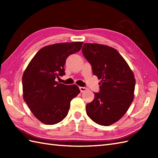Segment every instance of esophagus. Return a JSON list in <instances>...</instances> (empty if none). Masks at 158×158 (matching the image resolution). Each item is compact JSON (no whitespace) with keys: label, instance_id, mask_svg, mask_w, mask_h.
Returning <instances> with one entry per match:
<instances>
[{"label":"esophagus","instance_id":"34e87169","mask_svg":"<svg viewBox=\"0 0 158 158\" xmlns=\"http://www.w3.org/2000/svg\"><path fill=\"white\" fill-rule=\"evenodd\" d=\"M79 89H80V91H81V92H84L87 90V88H85V87H80Z\"/></svg>","mask_w":158,"mask_h":158}]
</instances>
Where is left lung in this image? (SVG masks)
Listing matches in <instances>:
<instances>
[{
    "instance_id": "obj_1",
    "label": "left lung",
    "mask_w": 158,
    "mask_h": 158,
    "mask_svg": "<svg viewBox=\"0 0 158 158\" xmlns=\"http://www.w3.org/2000/svg\"><path fill=\"white\" fill-rule=\"evenodd\" d=\"M82 52L92 73L101 79L99 92L87 104V115L101 126H110L123 116L133 101L136 81L126 60L115 49L84 43Z\"/></svg>"
}]
</instances>
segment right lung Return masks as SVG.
I'll return each mask as SVG.
<instances>
[{
	"mask_svg": "<svg viewBox=\"0 0 158 158\" xmlns=\"http://www.w3.org/2000/svg\"><path fill=\"white\" fill-rule=\"evenodd\" d=\"M83 42L56 43L36 53L22 77L23 97L33 115L47 125L61 122L69 113L70 101L80 93L76 85L56 81L65 75L67 58L78 52Z\"/></svg>",
	"mask_w": 158,
	"mask_h": 158,
	"instance_id": "right-lung-1",
	"label": "right lung"
}]
</instances>
